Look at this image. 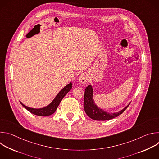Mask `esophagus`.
Returning <instances> with one entry per match:
<instances>
[{
  "instance_id": "1",
  "label": "esophagus",
  "mask_w": 159,
  "mask_h": 159,
  "mask_svg": "<svg viewBox=\"0 0 159 159\" xmlns=\"http://www.w3.org/2000/svg\"><path fill=\"white\" fill-rule=\"evenodd\" d=\"M79 81L80 82V83H81V84H85L86 82H87V81H88V77H87V75L85 74H81V75L79 77Z\"/></svg>"
}]
</instances>
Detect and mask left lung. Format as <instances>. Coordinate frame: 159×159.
<instances>
[{
  "label": "left lung",
  "mask_w": 159,
  "mask_h": 159,
  "mask_svg": "<svg viewBox=\"0 0 159 159\" xmlns=\"http://www.w3.org/2000/svg\"><path fill=\"white\" fill-rule=\"evenodd\" d=\"M130 102L123 109L116 112H108L98 106L94 99V91L91 85H89L85 90L84 107L87 115L93 120L97 121H105L115 118L125 111Z\"/></svg>",
  "instance_id": "8db88e82"
}]
</instances>
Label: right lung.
Masks as SVG:
<instances>
[{
	"label": "right lung",
	"mask_w": 159,
	"mask_h": 159,
	"mask_svg": "<svg viewBox=\"0 0 159 159\" xmlns=\"http://www.w3.org/2000/svg\"><path fill=\"white\" fill-rule=\"evenodd\" d=\"M72 87V82H70L69 84H67L60 90V91L58 93V94L55 96V98L53 99V100L48 105L43 107H41V108L30 107L22 104L20 101V102L28 111H29L30 112L33 113V114L35 115L39 116H50L53 114V113L55 112L61 101L65 97V96L71 90Z\"/></svg>",
	"instance_id": "add662e5"
}]
</instances>
